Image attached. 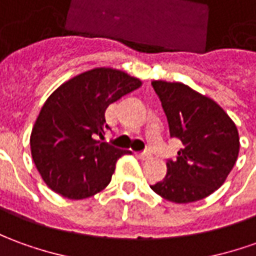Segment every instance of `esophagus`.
I'll list each match as a JSON object with an SVG mask.
<instances>
[{
    "label": "esophagus",
    "mask_w": 256,
    "mask_h": 256,
    "mask_svg": "<svg viewBox=\"0 0 256 256\" xmlns=\"http://www.w3.org/2000/svg\"><path fill=\"white\" fill-rule=\"evenodd\" d=\"M151 156L148 154V152H140V154H137V158L138 160H142V161H144V160H148Z\"/></svg>",
    "instance_id": "1"
}]
</instances>
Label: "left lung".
Listing matches in <instances>:
<instances>
[{"mask_svg": "<svg viewBox=\"0 0 256 256\" xmlns=\"http://www.w3.org/2000/svg\"><path fill=\"white\" fill-rule=\"evenodd\" d=\"M170 124L171 137L182 142L166 175L151 189L174 203H190L223 185L238 158L236 123L213 99L182 82L152 81Z\"/></svg>", "mask_w": 256, "mask_h": 256, "instance_id": "obj_1", "label": "left lung"}]
</instances>
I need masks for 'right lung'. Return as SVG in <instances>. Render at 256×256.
<instances>
[{"instance_id":"right-lung-1","label":"right lung","mask_w":256,"mask_h":256,"mask_svg":"<svg viewBox=\"0 0 256 256\" xmlns=\"http://www.w3.org/2000/svg\"><path fill=\"white\" fill-rule=\"evenodd\" d=\"M142 86V80L109 67L81 72L56 90L34 122L30 151L42 179L68 199H85L105 189L116 161L128 151L104 137L105 110L110 104Z\"/></svg>"}]
</instances>
